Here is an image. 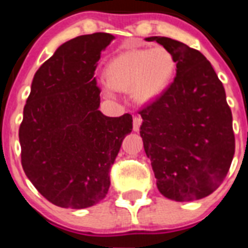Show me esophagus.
<instances>
[{"label": "esophagus", "mask_w": 248, "mask_h": 248, "mask_svg": "<svg viewBox=\"0 0 248 248\" xmlns=\"http://www.w3.org/2000/svg\"><path fill=\"white\" fill-rule=\"evenodd\" d=\"M143 120L140 116L134 117V121H132V127H134V131H139L140 130V124H141Z\"/></svg>", "instance_id": "34e87169"}]
</instances>
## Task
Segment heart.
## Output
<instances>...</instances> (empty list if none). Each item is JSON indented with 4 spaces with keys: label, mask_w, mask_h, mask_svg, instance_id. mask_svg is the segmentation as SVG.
<instances>
[{
    "label": "heart",
    "mask_w": 248,
    "mask_h": 248,
    "mask_svg": "<svg viewBox=\"0 0 248 248\" xmlns=\"http://www.w3.org/2000/svg\"><path fill=\"white\" fill-rule=\"evenodd\" d=\"M175 71V59L165 47L136 48L114 56L105 68L107 80L101 82L107 95L114 90H131L139 103H149L169 86Z\"/></svg>",
    "instance_id": "heart-1"
}]
</instances>
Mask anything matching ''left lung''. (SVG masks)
I'll return each instance as SVG.
<instances>
[{
	"mask_svg": "<svg viewBox=\"0 0 248 248\" xmlns=\"http://www.w3.org/2000/svg\"><path fill=\"white\" fill-rule=\"evenodd\" d=\"M172 54L173 82L139 112L140 136L161 194L177 202L210 196L234 155L232 110L211 63L198 50L167 37H148Z\"/></svg>",
	"mask_w": 248,
	"mask_h": 248,
	"instance_id": "left-lung-1",
	"label": "left lung"
}]
</instances>
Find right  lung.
<instances>
[{"mask_svg": "<svg viewBox=\"0 0 248 248\" xmlns=\"http://www.w3.org/2000/svg\"><path fill=\"white\" fill-rule=\"evenodd\" d=\"M109 33L76 37L60 46L33 77L19 128L21 166L51 203L86 208L103 200L110 167L131 114L107 117L99 110L100 89L93 77Z\"/></svg>", "mask_w": 248, "mask_h": 248, "instance_id": "obj_1", "label": "right lung"}]
</instances>
